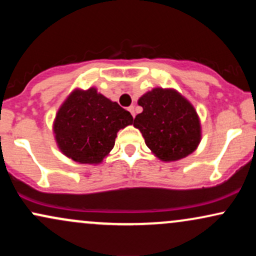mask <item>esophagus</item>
<instances>
[{
    "label": "esophagus",
    "instance_id": "34e87169",
    "mask_svg": "<svg viewBox=\"0 0 256 256\" xmlns=\"http://www.w3.org/2000/svg\"><path fill=\"white\" fill-rule=\"evenodd\" d=\"M128 110H130V113L132 114V116H134H134H136V113H134V106H130V107H128Z\"/></svg>",
    "mask_w": 256,
    "mask_h": 256
}]
</instances>
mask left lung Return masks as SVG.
<instances>
[{"instance_id": "left-lung-1", "label": "left lung", "mask_w": 256, "mask_h": 256, "mask_svg": "<svg viewBox=\"0 0 256 256\" xmlns=\"http://www.w3.org/2000/svg\"><path fill=\"white\" fill-rule=\"evenodd\" d=\"M138 104L143 112L136 116L134 126L160 160H179L198 148L201 140L198 116L177 91L156 88L138 100Z\"/></svg>"}]
</instances>
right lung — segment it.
<instances>
[{
    "instance_id": "right-lung-1",
    "label": "right lung",
    "mask_w": 256,
    "mask_h": 256,
    "mask_svg": "<svg viewBox=\"0 0 256 256\" xmlns=\"http://www.w3.org/2000/svg\"><path fill=\"white\" fill-rule=\"evenodd\" d=\"M134 118L96 89L74 90L58 110L54 134L58 148L76 162L98 164L113 149L116 132Z\"/></svg>"
}]
</instances>
